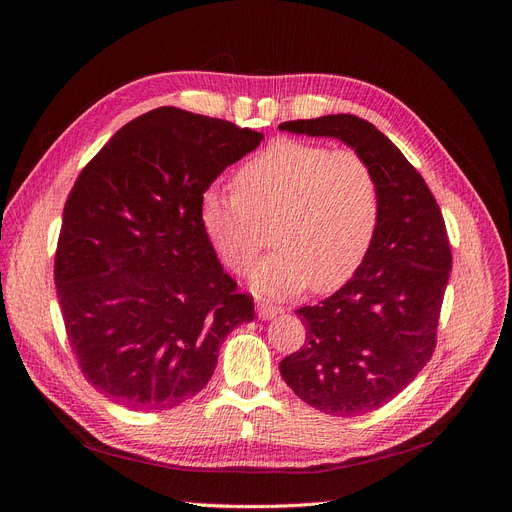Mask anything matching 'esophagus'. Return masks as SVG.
<instances>
[{
	"mask_svg": "<svg viewBox=\"0 0 512 512\" xmlns=\"http://www.w3.org/2000/svg\"><path fill=\"white\" fill-rule=\"evenodd\" d=\"M280 312H282V307H277V305H273L269 301H258V316L260 318L269 320V318H275Z\"/></svg>",
	"mask_w": 512,
	"mask_h": 512,
	"instance_id": "34e87169",
	"label": "esophagus"
}]
</instances>
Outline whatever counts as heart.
Instances as JSON below:
<instances>
[{
	"instance_id": "heart-1",
	"label": "heart",
	"mask_w": 512,
	"mask_h": 512,
	"mask_svg": "<svg viewBox=\"0 0 512 512\" xmlns=\"http://www.w3.org/2000/svg\"><path fill=\"white\" fill-rule=\"evenodd\" d=\"M198 218L213 250L239 275L267 243L277 250L254 269L258 290L286 297L312 284L327 292L359 269L380 222V181L352 149L280 138L235 175V192L207 188Z\"/></svg>"
}]
</instances>
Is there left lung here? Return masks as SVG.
Instances as JSON below:
<instances>
[{
  "label": "left lung",
  "mask_w": 512,
  "mask_h": 512,
  "mask_svg": "<svg viewBox=\"0 0 512 512\" xmlns=\"http://www.w3.org/2000/svg\"><path fill=\"white\" fill-rule=\"evenodd\" d=\"M280 130L339 138L380 181V222L367 256L329 299L297 309L305 344L280 363L305 404L361 416L404 391L436 350L453 265L446 224L421 173L369 121L342 113L284 121Z\"/></svg>",
  "instance_id": "obj_1"
}]
</instances>
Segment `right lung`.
I'll list each match as a JSON object with an SVG mask.
<instances>
[{
    "mask_svg": "<svg viewBox=\"0 0 512 512\" xmlns=\"http://www.w3.org/2000/svg\"><path fill=\"white\" fill-rule=\"evenodd\" d=\"M262 134L162 106L81 170L55 250L66 335L85 380L132 410H168L211 380L254 299L222 269L200 196Z\"/></svg>",
    "mask_w": 512,
    "mask_h": 512,
    "instance_id": "add662e5",
    "label": "right lung"
}]
</instances>
